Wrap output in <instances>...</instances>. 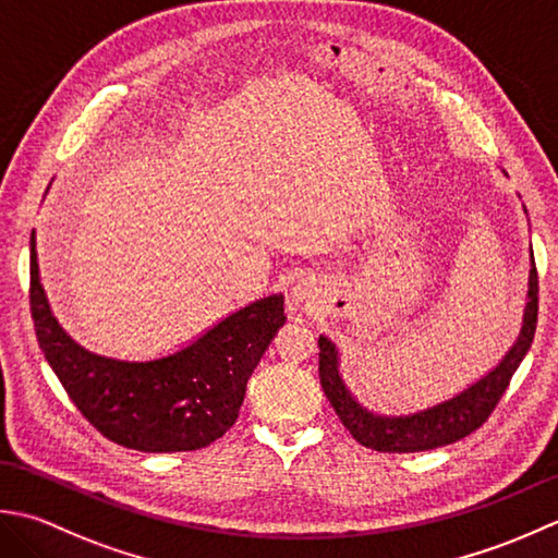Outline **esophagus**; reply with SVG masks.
Masks as SVG:
<instances>
[{
    "instance_id": "1",
    "label": "esophagus",
    "mask_w": 558,
    "mask_h": 558,
    "mask_svg": "<svg viewBox=\"0 0 558 558\" xmlns=\"http://www.w3.org/2000/svg\"><path fill=\"white\" fill-rule=\"evenodd\" d=\"M293 295H295V299H303V289H295Z\"/></svg>"
}]
</instances>
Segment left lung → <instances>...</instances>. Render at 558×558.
Instances as JSON below:
<instances>
[{"mask_svg":"<svg viewBox=\"0 0 558 558\" xmlns=\"http://www.w3.org/2000/svg\"><path fill=\"white\" fill-rule=\"evenodd\" d=\"M527 214V209H525ZM530 289L525 313H522V327L515 344L508 349L504 361L484 378L472 383L468 390L452 395L434 407L418 409L414 414L388 416L371 412L363 407L339 375V351L325 335L317 339L320 347V385L327 395L329 404L335 407L339 422L354 436L361 446L378 452H422L450 446V442L470 436L480 428L501 400L510 378L525 359L532 347L534 329H537V308H539V287H537V267L530 250Z\"/></svg>","mask_w":558,"mask_h":558,"instance_id":"left-lung-1","label":"left lung"}]
</instances>
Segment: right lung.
<instances>
[{
    "mask_svg": "<svg viewBox=\"0 0 558 558\" xmlns=\"http://www.w3.org/2000/svg\"><path fill=\"white\" fill-rule=\"evenodd\" d=\"M31 315L50 368L94 428L142 452L207 448L241 412L247 378L287 323L283 295L271 293L223 317L175 354L120 361L76 344L50 311L31 233Z\"/></svg>",
    "mask_w": 558,
    "mask_h": 558,
    "instance_id": "obj_1",
    "label": "right lung"
}]
</instances>
